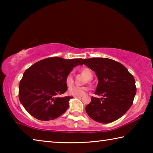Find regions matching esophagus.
<instances>
[{"mask_svg":"<svg viewBox=\"0 0 153 153\" xmlns=\"http://www.w3.org/2000/svg\"><path fill=\"white\" fill-rule=\"evenodd\" d=\"M74 97H76V98H81V96H75Z\"/></svg>","mask_w":153,"mask_h":153,"instance_id":"obj_1","label":"esophagus"}]
</instances>
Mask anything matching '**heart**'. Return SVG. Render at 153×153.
<instances>
[{
	"mask_svg": "<svg viewBox=\"0 0 153 153\" xmlns=\"http://www.w3.org/2000/svg\"><path fill=\"white\" fill-rule=\"evenodd\" d=\"M80 72H81L83 75H84V76L87 77V79H90L92 78V73L89 69L82 68L81 70H80ZM65 83L67 86L69 87L71 86L72 85L74 84V75L71 72H70V73H69L67 75V76L65 77ZM88 88L85 86H82V87L73 86V87H71L69 89L68 92L69 94L73 95V96H83L86 94V92L88 91Z\"/></svg>",
	"mask_w": 153,
	"mask_h": 153,
	"instance_id": "1",
	"label": "heart"
}]
</instances>
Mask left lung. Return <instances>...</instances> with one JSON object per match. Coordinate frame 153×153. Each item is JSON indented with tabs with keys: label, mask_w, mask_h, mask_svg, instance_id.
Listing matches in <instances>:
<instances>
[{
	"label": "left lung",
	"mask_w": 153,
	"mask_h": 153,
	"mask_svg": "<svg viewBox=\"0 0 153 153\" xmlns=\"http://www.w3.org/2000/svg\"><path fill=\"white\" fill-rule=\"evenodd\" d=\"M82 63L94 71L98 83L94 94L86 107L90 118L97 122L108 123L120 119L131 106L136 93L135 79L125 66L107 58L82 59Z\"/></svg>",
	"instance_id": "1"
}]
</instances>
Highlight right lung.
<instances>
[{
	"mask_svg": "<svg viewBox=\"0 0 153 153\" xmlns=\"http://www.w3.org/2000/svg\"><path fill=\"white\" fill-rule=\"evenodd\" d=\"M82 59L50 57L36 62L25 71L19 86V98L25 109L41 121L53 120L69 107L71 97H59L67 90V75Z\"/></svg>",
	"mask_w": 153,
	"mask_h": 153,
	"instance_id": "1",
	"label": "right lung"
}]
</instances>
